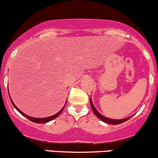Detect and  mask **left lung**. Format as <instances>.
<instances>
[{"mask_svg":"<svg viewBox=\"0 0 158 158\" xmlns=\"http://www.w3.org/2000/svg\"><path fill=\"white\" fill-rule=\"evenodd\" d=\"M90 106H91V108H92L93 112H94V113L96 115V116L101 121H102L103 122L106 123H110V124H120V123H122L123 122H125V121H127V120H129V119H130V118L132 116H132H130L128 118H123V119L110 118L104 116L103 115H102V114H101L99 112L96 110V108L95 107L94 104H93V102H92V99H91V98H90Z\"/></svg>","mask_w":158,"mask_h":158,"instance_id":"8db88e82","label":"left lung"}]
</instances>
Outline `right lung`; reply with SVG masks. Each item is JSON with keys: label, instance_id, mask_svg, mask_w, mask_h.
<instances>
[{"label": "right lung", "instance_id": "obj_1", "mask_svg": "<svg viewBox=\"0 0 158 158\" xmlns=\"http://www.w3.org/2000/svg\"><path fill=\"white\" fill-rule=\"evenodd\" d=\"M9 98H10L11 102H12V105L14 106V107H15V109H16L17 110H18L19 113L21 114V115H23V116H25L26 118H27L28 120H30L31 121H32V122H35V123H47V122H49V121L54 120V119L56 118H57V117L59 116V115H60V114L62 113V111H63L64 107H65L66 102H67V100H66L65 104H64V107H62V109H61V110H60V111H59L57 113L55 114V115H51V116H48V117H46V118H34V117L29 116V115H26V114H25V113H23L21 110H20L18 109V107H16V105H15V104H14V102H12V98H11V97H9Z\"/></svg>", "mask_w": 158, "mask_h": 158}]
</instances>
